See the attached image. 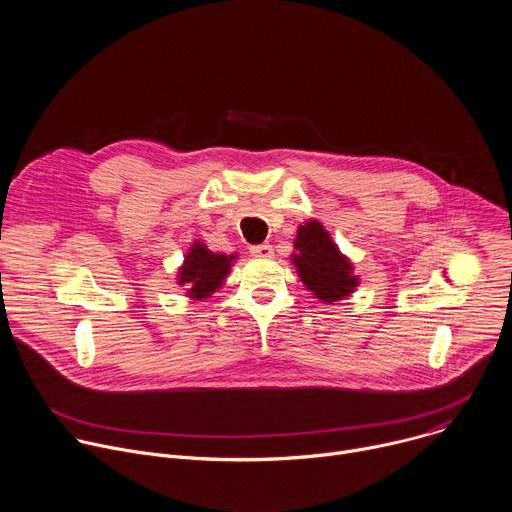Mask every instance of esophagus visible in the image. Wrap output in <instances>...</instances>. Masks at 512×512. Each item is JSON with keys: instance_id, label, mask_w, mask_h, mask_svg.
I'll use <instances>...</instances> for the list:
<instances>
[{"instance_id": "34e87169", "label": "esophagus", "mask_w": 512, "mask_h": 512, "mask_svg": "<svg viewBox=\"0 0 512 512\" xmlns=\"http://www.w3.org/2000/svg\"><path fill=\"white\" fill-rule=\"evenodd\" d=\"M249 251H251V255H253V257H261V259H269V257H273V249H271V245H269V243L253 245Z\"/></svg>"}]
</instances>
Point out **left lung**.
<instances>
[{"mask_svg":"<svg viewBox=\"0 0 512 512\" xmlns=\"http://www.w3.org/2000/svg\"><path fill=\"white\" fill-rule=\"evenodd\" d=\"M291 263L322 304H334L354 294L360 277L354 275V263L338 249L332 235L316 218L302 223L294 241Z\"/></svg>","mask_w":512,"mask_h":512,"instance_id":"8db88e82","label":"left lung"}]
</instances>
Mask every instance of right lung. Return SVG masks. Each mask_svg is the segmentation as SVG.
I'll return each instance as SVG.
<instances>
[{"mask_svg": "<svg viewBox=\"0 0 512 512\" xmlns=\"http://www.w3.org/2000/svg\"><path fill=\"white\" fill-rule=\"evenodd\" d=\"M239 259L237 253L225 255L210 251L202 241H194L184 255L182 265L176 273V283L184 287V296L190 300H208L214 291L221 289L231 273L233 263Z\"/></svg>", "mask_w": 512, "mask_h": 512, "instance_id": "add662e5", "label": "right lung"}]
</instances>
